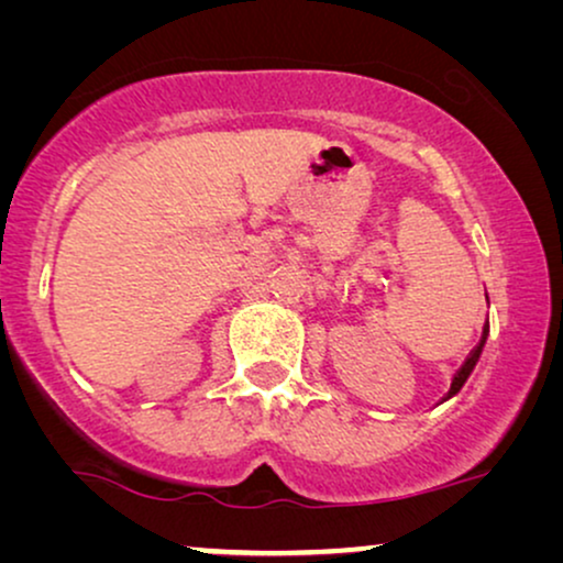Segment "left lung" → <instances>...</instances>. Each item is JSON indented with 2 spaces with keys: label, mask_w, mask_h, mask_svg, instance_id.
<instances>
[{
  "label": "left lung",
  "mask_w": 563,
  "mask_h": 563,
  "mask_svg": "<svg viewBox=\"0 0 563 563\" xmlns=\"http://www.w3.org/2000/svg\"><path fill=\"white\" fill-rule=\"evenodd\" d=\"M485 339H488V323H485V329H483V339H481V344H477V346H475V352H473V355H470V357H467V363H464V365H462V371H460V373H456V376H454V380H451V388H449V397H446V399H451V397H454V394H456V391H460V388L464 386V380H467V378H470V373H473V371H475L477 360H481V352H483V346H485Z\"/></svg>",
  "instance_id": "left-lung-1"
}]
</instances>
